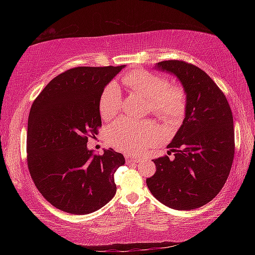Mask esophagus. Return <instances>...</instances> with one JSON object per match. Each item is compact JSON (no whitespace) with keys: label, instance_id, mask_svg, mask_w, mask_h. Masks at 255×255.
Listing matches in <instances>:
<instances>
[{"label":"esophagus","instance_id":"1","mask_svg":"<svg viewBox=\"0 0 255 255\" xmlns=\"http://www.w3.org/2000/svg\"><path fill=\"white\" fill-rule=\"evenodd\" d=\"M125 158H126V162L130 163V162H135V163H138L140 161V158H137V157H133L132 155L130 154H126L125 155Z\"/></svg>","mask_w":255,"mask_h":255}]
</instances>
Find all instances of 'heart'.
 I'll use <instances>...</instances> for the list:
<instances>
[{
  "label": "heart",
  "mask_w": 255,
  "mask_h": 255,
  "mask_svg": "<svg viewBox=\"0 0 255 255\" xmlns=\"http://www.w3.org/2000/svg\"><path fill=\"white\" fill-rule=\"evenodd\" d=\"M124 83L132 93L147 100L148 110L155 117L169 125L182 120L187 110V94L179 85H170L164 76L145 70L127 73ZM122 109V96L118 86L110 83L99 99V111L105 120L117 116ZM109 139L116 148L137 152L152 144L158 136V128L152 123H133L122 119L109 129Z\"/></svg>",
  "instance_id": "heart-1"
}]
</instances>
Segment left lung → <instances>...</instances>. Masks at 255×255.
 Masks as SVG:
<instances>
[{
	"mask_svg": "<svg viewBox=\"0 0 255 255\" xmlns=\"http://www.w3.org/2000/svg\"><path fill=\"white\" fill-rule=\"evenodd\" d=\"M155 67L180 80L187 110L182 126L167 145V155L153 159L156 172L146 184L170 208H199L218 195L230 175L235 153L231 107L222 90L196 65L174 59ZM171 152L173 160L168 157Z\"/></svg>",
	"mask_w": 255,
	"mask_h": 255,
	"instance_id": "obj_1",
	"label": "left lung"
}]
</instances>
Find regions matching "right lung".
I'll list each match as a JSON object with an SVG mask.
<instances>
[{"label": "right lung", "mask_w": 255, "mask_h": 255, "mask_svg": "<svg viewBox=\"0 0 255 255\" xmlns=\"http://www.w3.org/2000/svg\"><path fill=\"white\" fill-rule=\"evenodd\" d=\"M122 66H81L51 80L30 109L27 162L45 199L73 215L93 213L117 191L115 172L125 164L112 148L88 149V138L101 127L99 99Z\"/></svg>", "instance_id": "add662e5"}]
</instances>
